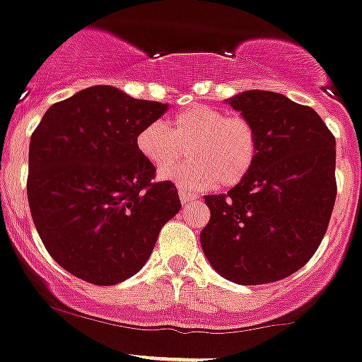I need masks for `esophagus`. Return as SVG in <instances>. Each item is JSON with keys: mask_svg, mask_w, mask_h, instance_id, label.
<instances>
[{"mask_svg": "<svg viewBox=\"0 0 362 362\" xmlns=\"http://www.w3.org/2000/svg\"><path fill=\"white\" fill-rule=\"evenodd\" d=\"M192 199H198V198H194V196L192 194H189V192H185V191H180V202L184 203H189V202H192Z\"/></svg>", "mask_w": 362, "mask_h": 362, "instance_id": "esophagus-1", "label": "esophagus"}]
</instances>
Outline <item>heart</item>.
<instances>
[{
    "mask_svg": "<svg viewBox=\"0 0 362 362\" xmlns=\"http://www.w3.org/2000/svg\"><path fill=\"white\" fill-rule=\"evenodd\" d=\"M189 156L185 163L172 167L183 148ZM139 156L185 191H205L219 184L233 187L252 170L258 157V132L242 115L192 104L175 113L166 125H145L136 136Z\"/></svg>",
    "mask_w": 362,
    "mask_h": 362,
    "instance_id": "heart-1",
    "label": "heart"
}]
</instances>
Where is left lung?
Here are the masks:
<instances>
[{
  "mask_svg": "<svg viewBox=\"0 0 362 362\" xmlns=\"http://www.w3.org/2000/svg\"><path fill=\"white\" fill-rule=\"evenodd\" d=\"M258 132L247 177L205 196L199 233L210 265L237 285L281 281L320 245L336 202V139L318 113L281 93L251 90L228 99Z\"/></svg>",
  "mask_w": 362,
  "mask_h": 362,
  "instance_id": "left-lung-1",
  "label": "left lung"
}]
</instances>
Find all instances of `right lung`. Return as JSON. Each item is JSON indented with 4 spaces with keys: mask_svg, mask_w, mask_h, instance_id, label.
I'll return each mask as SVG.
<instances>
[{
    "mask_svg": "<svg viewBox=\"0 0 362 362\" xmlns=\"http://www.w3.org/2000/svg\"><path fill=\"white\" fill-rule=\"evenodd\" d=\"M168 104L118 88H86L45 111L31 134L28 202L35 228L58 265L92 285L134 276L164 224L180 210L173 182L136 148V136Z\"/></svg>",
    "mask_w": 362,
    "mask_h": 362,
    "instance_id": "add662e5",
    "label": "right lung"
}]
</instances>
